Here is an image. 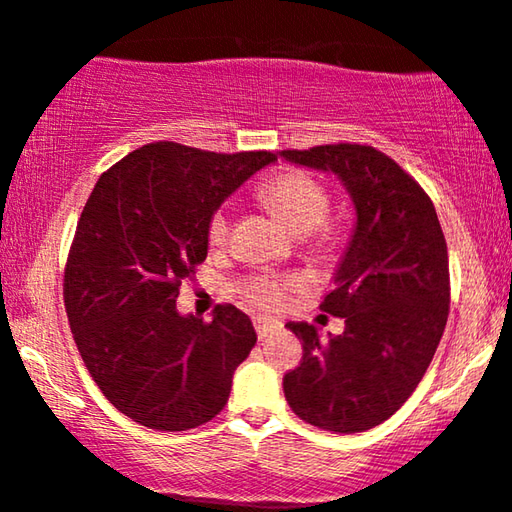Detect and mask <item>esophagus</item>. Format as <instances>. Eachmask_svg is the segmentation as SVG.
<instances>
[{
  "instance_id": "obj_1",
  "label": "esophagus",
  "mask_w": 512,
  "mask_h": 512,
  "mask_svg": "<svg viewBox=\"0 0 512 512\" xmlns=\"http://www.w3.org/2000/svg\"><path fill=\"white\" fill-rule=\"evenodd\" d=\"M254 328L258 333V338H268V335H272L275 331H279L282 328V324H279L277 319H268V317H254Z\"/></svg>"
}]
</instances>
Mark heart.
Listing matches in <instances>:
<instances>
[{
	"mask_svg": "<svg viewBox=\"0 0 512 512\" xmlns=\"http://www.w3.org/2000/svg\"><path fill=\"white\" fill-rule=\"evenodd\" d=\"M258 200L277 214L286 223V228L296 235L314 237L319 249H333L340 242V223L326 219L331 209V195L328 188L312 174L300 170H286L272 174L258 186ZM230 237V214L226 209H216L209 219L207 240L212 247H223ZM303 284L298 275H284V272H261V275L247 277L240 284L242 298L249 305L263 307V310H277L284 305L286 296Z\"/></svg>",
	"mask_w": 512,
	"mask_h": 512,
	"instance_id": "b5f03b06",
	"label": "heart"
}]
</instances>
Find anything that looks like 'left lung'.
Segmentation results:
<instances>
[{
    "mask_svg": "<svg viewBox=\"0 0 512 512\" xmlns=\"http://www.w3.org/2000/svg\"><path fill=\"white\" fill-rule=\"evenodd\" d=\"M289 163L333 172L356 209L354 235L321 310L345 319L324 340L305 321L303 361L284 396L303 422L359 433L389 419L429 368L450 312V263L436 207L396 160L363 144L286 149Z\"/></svg>",
    "mask_w": 512,
    "mask_h": 512,
    "instance_id": "1",
    "label": "left lung"
}]
</instances>
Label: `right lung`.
Here are the masks:
<instances>
[{
  "instance_id": "obj_1",
  "label": "right lung",
  "mask_w": 512,
  "mask_h": 512,
  "mask_svg": "<svg viewBox=\"0 0 512 512\" xmlns=\"http://www.w3.org/2000/svg\"><path fill=\"white\" fill-rule=\"evenodd\" d=\"M270 151L214 153L177 142L132 151L97 179L65 268V310L90 377L132 422L188 431L219 415L256 345L235 305L212 321L177 312L207 258V226Z\"/></svg>"
}]
</instances>
